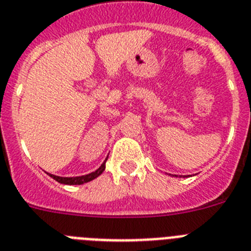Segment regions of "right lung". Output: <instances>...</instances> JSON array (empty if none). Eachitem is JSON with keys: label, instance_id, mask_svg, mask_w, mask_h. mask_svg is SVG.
Listing matches in <instances>:
<instances>
[{"label": "right lung", "instance_id": "1", "mask_svg": "<svg viewBox=\"0 0 251 251\" xmlns=\"http://www.w3.org/2000/svg\"><path fill=\"white\" fill-rule=\"evenodd\" d=\"M108 158V156H107ZM107 160V159H106ZM106 160L102 163L101 167L97 169V171L92 172V173L86 174V176H80V177H58V176H54V174H49L50 177L55 179L56 182L62 183V184H69V186H74V184H83V183L89 182V180H93L95 178H97L99 176H101L103 173L104 168H106Z\"/></svg>", "mask_w": 251, "mask_h": 251}]
</instances>
